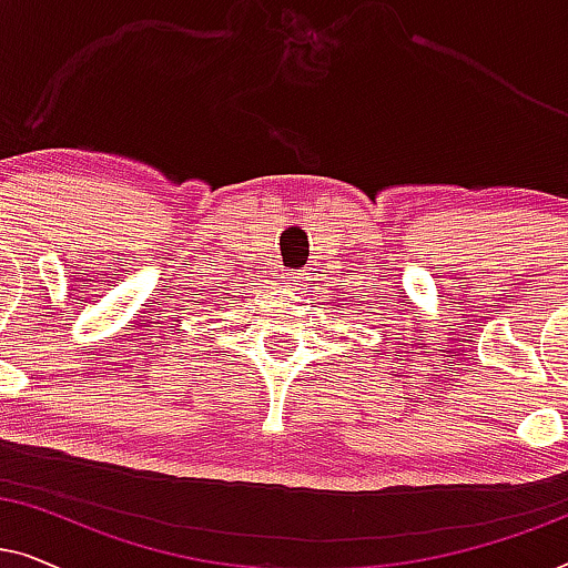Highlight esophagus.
I'll return each mask as SVG.
<instances>
[{
	"instance_id": "1",
	"label": "esophagus",
	"mask_w": 568,
	"mask_h": 568,
	"mask_svg": "<svg viewBox=\"0 0 568 568\" xmlns=\"http://www.w3.org/2000/svg\"><path fill=\"white\" fill-rule=\"evenodd\" d=\"M282 278H284V284H286V286H300V282H302V274H294V271H290V274H284Z\"/></svg>"
}]
</instances>
